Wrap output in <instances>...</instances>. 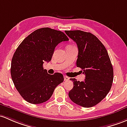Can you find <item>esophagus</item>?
<instances>
[{
    "mask_svg": "<svg viewBox=\"0 0 127 127\" xmlns=\"http://www.w3.org/2000/svg\"><path fill=\"white\" fill-rule=\"evenodd\" d=\"M69 79V78L68 77V76H64V80H68Z\"/></svg>",
    "mask_w": 127,
    "mask_h": 127,
    "instance_id": "1",
    "label": "esophagus"
}]
</instances>
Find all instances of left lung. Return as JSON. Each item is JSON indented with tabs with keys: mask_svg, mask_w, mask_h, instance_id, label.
Instances as JSON below:
<instances>
[{
	"mask_svg": "<svg viewBox=\"0 0 127 127\" xmlns=\"http://www.w3.org/2000/svg\"><path fill=\"white\" fill-rule=\"evenodd\" d=\"M78 48L76 65L84 71V81L73 82L69 97L83 107L90 108L99 103L110 91L113 80V68L108 54L102 43L90 32L80 30L65 31Z\"/></svg>",
	"mask_w": 127,
	"mask_h": 127,
	"instance_id": "1",
	"label": "left lung"
}]
</instances>
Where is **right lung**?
Here are the masks:
<instances>
[{
    "label": "right lung",
    "instance_id": "obj_1",
    "mask_svg": "<svg viewBox=\"0 0 127 127\" xmlns=\"http://www.w3.org/2000/svg\"><path fill=\"white\" fill-rule=\"evenodd\" d=\"M69 40L61 31L50 28L36 30L21 42L11 64V75L20 96L29 103L39 104L47 101L56 87L64 82L62 74H48L44 62H50L56 47Z\"/></svg>",
    "mask_w": 127,
    "mask_h": 127
}]
</instances>
